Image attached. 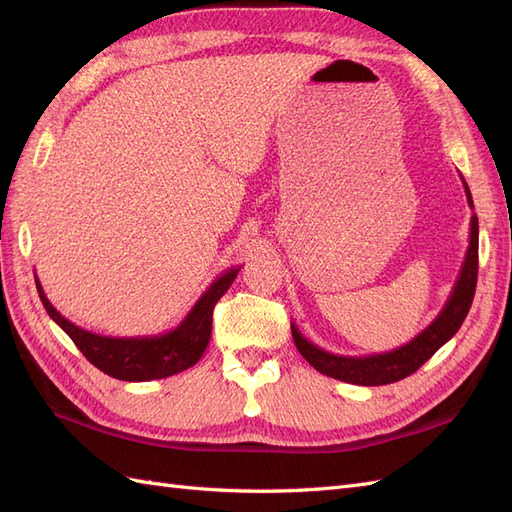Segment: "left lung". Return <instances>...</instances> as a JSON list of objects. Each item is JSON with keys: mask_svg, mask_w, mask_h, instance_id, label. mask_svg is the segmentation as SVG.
<instances>
[{"mask_svg": "<svg viewBox=\"0 0 512 512\" xmlns=\"http://www.w3.org/2000/svg\"><path fill=\"white\" fill-rule=\"evenodd\" d=\"M461 181H463V188H466L468 205L470 209H474L468 183L463 177ZM476 277H478V218L476 213H472L470 245L466 252V260H463L461 271L457 275V282L451 290V297L446 299L442 312L436 316V320H433L425 331H421L414 339H410L408 344L382 354L342 356V354H333L318 348L316 344H312L309 339L303 337V333L297 329V324L290 322L294 346H297V350L303 354V359L309 365L318 369L320 374L335 380L359 384V386H382V384L404 380L410 374H414V371L425 361H429L431 356L459 331V327L463 324V320H466L472 307Z\"/></svg>", "mask_w": 512, "mask_h": 512, "instance_id": "8db88e82", "label": "left lung"}]
</instances>
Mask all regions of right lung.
Returning <instances> with one entry per match:
<instances>
[{
  "label": "right lung",
  "instance_id": "right-lung-1",
  "mask_svg": "<svg viewBox=\"0 0 512 512\" xmlns=\"http://www.w3.org/2000/svg\"><path fill=\"white\" fill-rule=\"evenodd\" d=\"M241 267H232L224 271L215 280L194 307L188 312L175 329L162 335H138V337H111L91 333L87 329L76 327L74 322L61 316L57 309L46 299L42 284L36 277V288L40 301L66 335L72 339L91 365H96L104 374L126 382H147L175 376L179 371L188 369L200 361L211 339L213 307L224 292L235 282ZM36 275V273H34Z\"/></svg>",
  "mask_w": 512,
  "mask_h": 512
}]
</instances>
